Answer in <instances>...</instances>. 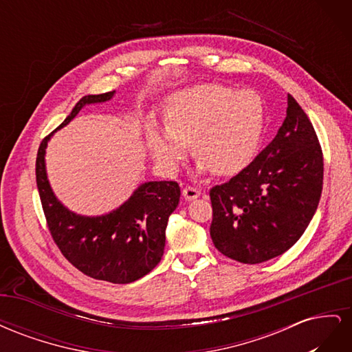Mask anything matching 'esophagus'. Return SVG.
<instances>
[{"instance_id":"34e87169","label":"esophagus","mask_w":352,"mask_h":352,"mask_svg":"<svg viewBox=\"0 0 352 352\" xmlns=\"http://www.w3.org/2000/svg\"><path fill=\"white\" fill-rule=\"evenodd\" d=\"M199 195H201V190H199L198 188H194V186H186V188H184V197H185V199H188V201L197 199Z\"/></svg>"}]
</instances>
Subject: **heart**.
Returning <instances> with one entry per match:
<instances>
[{"label":"heart","instance_id":"b5f03b06","mask_svg":"<svg viewBox=\"0 0 352 352\" xmlns=\"http://www.w3.org/2000/svg\"><path fill=\"white\" fill-rule=\"evenodd\" d=\"M264 129L265 102L257 91L201 83L170 95L164 127L150 126L146 146L167 173L177 172L192 144L199 173L232 176L252 163Z\"/></svg>","mask_w":352,"mask_h":352}]
</instances>
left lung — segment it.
<instances>
[{
	"mask_svg": "<svg viewBox=\"0 0 352 352\" xmlns=\"http://www.w3.org/2000/svg\"><path fill=\"white\" fill-rule=\"evenodd\" d=\"M323 188V155L314 127L287 94L278 135L229 182L210 190V235L226 257L258 264L302 236Z\"/></svg>",
	"mask_w": 352,
	"mask_h": 352,
	"instance_id": "left-lung-1",
	"label": "left lung"
}]
</instances>
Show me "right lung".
I'll list each match as a JSON object with an SVG mask.
<instances>
[{
	"label": "right lung",
	"mask_w": 352,
	"mask_h": 352,
	"mask_svg": "<svg viewBox=\"0 0 352 352\" xmlns=\"http://www.w3.org/2000/svg\"><path fill=\"white\" fill-rule=\"evenodd\" d=\"M116 91L85 95L58 129L87 107L107 102ZM54 135L41 142L36 157V185L52 238L63 255L89 278L131 283L144 278L162 260L168 216L176 210L180 188L173 180H153L138 186L122 206L101 216H83L57 198L47 175L45 153Z\"/></svg>",
	"instance_id": "1"
}]
</instances>
